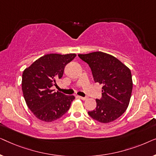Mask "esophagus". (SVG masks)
Returning a JSON list of instances; mask_svg holds the SVG:
<instances>
[{
  "instance_id": "1",
  "label": "esophagus",
  "mask_w": 156,
  "mask_h": 156,
  "mask_svg": "<svg viewBox=\"0 0 156 156\" xmlns=\"http://www.w3.org/2000/svg\"><path fill=\"white\" fill-rule=\"evenodd\" d=\"M79 98L80 99H81L82 100H83V101H85V100L87 99V97H79Z\"/></svg>"
}]
</instances>
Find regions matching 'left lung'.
Instances as JSON below:
<instances>
[{"label": "left lung", "mask_w": 156, "mask_h": 156, "mask_svg": "<svg viewBox=\"0 0 156 156\" xmlns=\"http://www.w3.org/2000/svg\"><path fill=\"white\" fill-rule=\"evenodd\" d=\"M78 56L90 67L94 82L103 84L101 99H96L97 107L89 112V115L100 123L112 122L129 106L133 89L131 70L105 52H94Z\"/></svg>", "instance_id": "obj_1"}]
</instances>
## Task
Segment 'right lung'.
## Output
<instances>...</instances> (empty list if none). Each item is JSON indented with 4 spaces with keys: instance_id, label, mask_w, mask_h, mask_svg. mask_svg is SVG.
I'll return each instance as SVG.
<instances>
[{
    "instance_id": "obj_1",
    "label": "right lung",
    "mask_w": 156,
    "mask_h": 156,
    "mask_svg": "<svg viewBox=\"0 0 156 156\" xmlns=\"http://www.w3.org/2000/svg\"><path fill=\"white\" fill-rule=\"evenodd\" d=\"M76 54H48L40 57L23 72L22 90L30 110L45 122L58 119L69 109L73 95L55 92L51 89L62 77L65 66Z\"/></svg>"
}]
</instances>
